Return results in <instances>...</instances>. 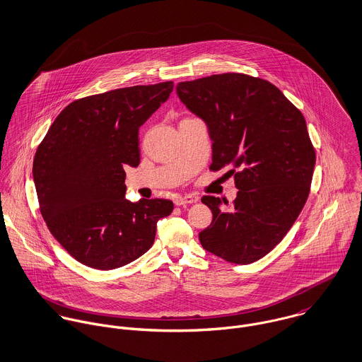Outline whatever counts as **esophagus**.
I'll use <instances>...</instances> for the list:
<instances>
[{"instance_id":"obj_1","label":"esophagus","mask_w":362,"mask_h":362,"mask_svg":"<svg viewBox=\"0 0 362 362\" xmlns=\"http://www.w3.org/2000/svg\"><path fill=\"white\" fill-rule=\"evenodd\" d=\"M174 202H175L177 206H184V205H189V204L197 202V199H195L194 197H191V195H185V197H178V198H175Z\"/></svg>"}]
</instances>
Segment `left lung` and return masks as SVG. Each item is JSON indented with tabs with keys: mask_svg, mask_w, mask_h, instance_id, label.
<instances>
[{
	"mask_svg": "<svg viewBox=\"0 0 362 362\" xmlns=\"http://www.w3.org/2000/svg\"><path fill=\"white\" fill-rule=\"evenodd\" d=\"M177 95L206 122L211 171L228 168L237 198L204 197L213 220L199 233L207 252L237 264L267 255L310 195L316 161L303 112L274 85L245 74L180 82Z\"/></svg>",
	"mask_w": 362,
	"mask_h": 362,
	"instance_id": "8db88e82",
	"label": "left lung"
}]
</instances>
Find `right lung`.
I'll use <instances>...</instances> for the list:
<instances>
[{
	"instance_id": "1",
	"label": "right lung",
	"mask_w": 362,
	"mask_h": 362,
	"mask_svg": "<svg viewBox=\"0 0 362 362\" xmlns=\"http://www.w3.org/2000/svg\"><path fill=\"white\" fill-rule=\"evenodd\" d=\"M171 81L131 86L68 104L33 160L42 216L52 237L78 262L111 270L155 243L168 199H125L127 165L138 167L139 128L173 92Z\"/></svg>"
}]
</instances>
